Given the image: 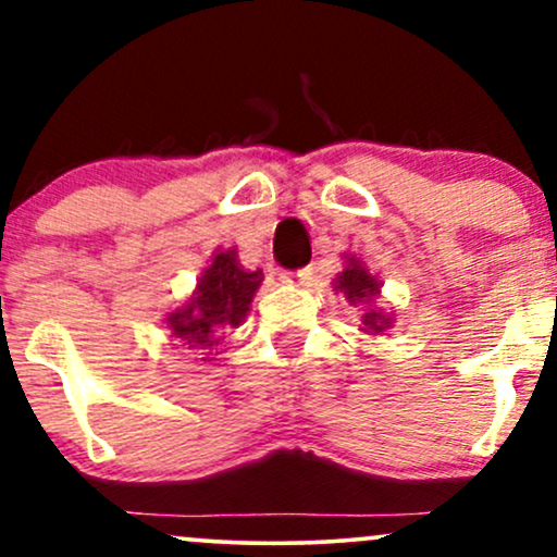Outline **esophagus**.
<instances>
[{
    "label": "esophagus",
    "mask_w": 557,
    "mask_h": 557,
    "mask_svg": "<svg viewBox=\"0 0 557 557\" xmlns=\"http://www.w3.org/2000/svg\"><path fill=\"white\" fill-rule=\"evenodd\" d=\"M280 280H283L285 285H296V287H300V285H309L311 280H314V272H311V270L283 272V274H280Z\"/></svg>",
    "instance_id": "obj_1"
}]
</instances>
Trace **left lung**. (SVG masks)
Returning a JSON list of instances; mask_svg holds the SVG:
<instances>
[{"label": "left lung", "instance_id": "obj_1", "mask_svg": "<svg viewBox=\"0 0 557 557\" xmlns=\"http://www.w3.org/2000/svg\"><path fill=\"white\" fill-rule=\"evenodd\" d=\"M345 264L343 272L332 280L335 293H343L354 309L361 311V332L363 335H382L395 324V317L387 314L382 306H376V298L382 293V280L369 272V267L354 253H343Z\"/></svg>", "mask_w": 557, "mask_h": 557}]
</instances>
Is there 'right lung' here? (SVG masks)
<instances>
[{
	"instance_id": "add662e5",
	"label": "right lung",
	"mask_w": 557,
	"mask_h": 557,
	"mask_svg": "<svg viewBox=\"0 0 557 557\" xmlns=\"http://www.w3.org/2000/svg\"><path fill=\"white\" fill-rule=\"evenodd\" d=\"M264 274L251 272L238 261V248H216L207 270L196 280L194 293L177 309L164 314V324L201 361H214L227 330L240 327L251 311Z\"/></svg>"
}]
</instances>
